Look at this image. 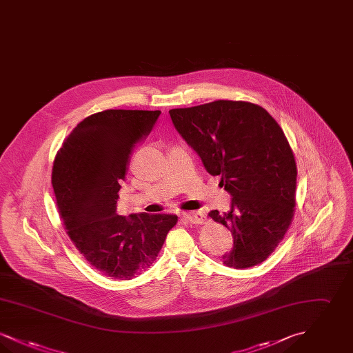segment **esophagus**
Listing matches in <instances>:
<instances>
[{
    "instance_id": "34e87169",
    "label": "esophagus",
    "mask_w": 353,
    "mask_h": 353,
    "mask_svg": "<svg viewBox=\"0 0 353 353\" xmlns=\"http://www.w3.org/2000/svg\"><path fill=\"white\" fill-rule=\"evenodd\" d=\"M183 217H184L188 222H190V223H194V225H201L205 222V214H202L201 212H188V213H184L183 214Z\"/></svg>"
}]
</instances>
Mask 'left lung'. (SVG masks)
Listing matches in <instances>:
<instances>
[{
  "label": "left lung",
  "mask_w": 353,
  "mask_h": 353,
  "mask_svg": "<svg viewBox=\"0 0 353 353\" xmlns=\"http://www.w3.org/2000/svg\"><path fill=\"white\" fill-rule=\"evenodd\" d=\"M172 123L230 193L228 213L209 217L233 235L223 265L246 269L268 259L294 217L296 164L279 124L249 101H216L169 111Z\"/></svg>",
  "instance_id": "left-lung-1"
}]
</instances>
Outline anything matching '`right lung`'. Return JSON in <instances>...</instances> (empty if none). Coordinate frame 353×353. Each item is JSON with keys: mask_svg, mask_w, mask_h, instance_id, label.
Here are the masks:
<instances>
[{"mask_svg": "<svg viewBox=\"0 0 353 353\" xmlns=\"http://www.w3.org/2000/svg\"><path fill=\"white\" fill-rule=\"evenodd\" d=\"M161 111L107 110L81 121L58 152L51 184L68 236L91 266L120 281L150 269L176 214L119 216L121 180L134 147Z\"/></svg>", "mask_w": 353, "mask_h": 353, "instance_id": "right-lung-1", "label": "right lung"}]
</instances>
